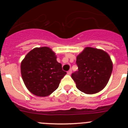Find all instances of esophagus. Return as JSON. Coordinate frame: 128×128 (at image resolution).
<instances>
[{
    "instance_id": "1",
    "label": "esophagus",
    "mask_w": 128,
    "mask_h": 128,
    "mask_svg": "<svg viewBox=\"0 0 128 128\" xmlns=\"http://www.w3.org/2000/svg\"><path fill=\"white\" fill-rule=\"evenodd\" d=\"M71 73H72V70H71V69H70V70H69V71L68 72V74H69V75L71 74Z\"/></svg>"
}]
</instances>
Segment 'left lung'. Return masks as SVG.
Segmentation results:
<instances>
[{
    "instance_id": "obj_1",
    "label": "left lung",
    "mask_w": 128,
    "mask_h": 128,
    "mask_svg": "<svg viewBox=\"0 0 128 128\" xmlns=\"http://www.w3.org/2000/svg\"><path fill=\"white\" fill-rule=\"evenodd\" d=\"M76 64L78 71L71 76L78 90L86 94H94L105 87L113 70V62L106 52L86 47L77 56Z\"/></svg>"
}]
</instances>
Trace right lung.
<instances>
[{"mask_svg": "<svg viewBox=\"0 0 128 128\" xmlns=\"http://www.w3.org/2000/svg\"><path fill=\"white\" fill-rule=\"evenodd\" d=\"M56 54L44 46L31 50L21 62V74L27 89L33 95L46 96L59 87L66 74L56 60Z\"/></svg>", "mask_w": 128, "mask_h": 128, "instance_id": "right-lung-1", "label": "right lung"}]
</instances>
